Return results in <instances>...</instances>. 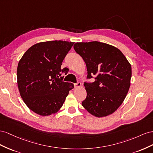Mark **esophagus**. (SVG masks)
<instances>
[{
    "label": "esophagus",
    "instance_id": "obj_1",
    "mask_svg": "<svg viewBox=\"0 0 153 153\" xmlns=\"http://www.w3.org/2000/svg\"><path fill=\"white\" fill-rule=\"evenodd\" d=\"M81 83L80 82H77L76 83H74V87L75 88H79V87H81Z\"/></svg>",
    "mask_w": 153,
    "mask_h": 153
}]
</instances>
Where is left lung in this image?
Returning <instances> with one entry per match:
<instances>
[{
  "instance_id": "left-lung-1",
  "label": "left lung",
  "mask_w": 153,
  "mask_h": 153,
  "mask_svg": "<svg viewBox=\"0 0 153 153\" xmlns=\"http://www.w3.org/2000/svg\"><path fill=\"white\" fill-rule=\"evenodd\" d=\"M74 49L86 65V99L82 106L91 115L106 117L115 112L126 97L130 86L131 66L119 49L99 42H79Z\"/></svg>"
}]
</instances>
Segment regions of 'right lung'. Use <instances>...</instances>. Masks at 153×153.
I'll return each instance as SVG.
<instances>
[{
	"mask_svg": "<svg viewBox=\"0 0 153 153\" xmlns=\"http://www.w3.org/2000/svg\"><path fill=\"white\" fill-rule=\"evenodd\" d=\"M74 42L62 40L38 43L30 47L19 61L17 83L21 97L27 107L42 116H48L62 108L71 82L63 81L62 62Z\"/></svg>",
	"mask_w": 153,
	"mask_h": 153,
	"instance_id": "add662e5",
	"label": "right lung"
}]
</instances>
